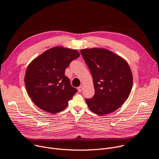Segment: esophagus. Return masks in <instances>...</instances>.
<instances>
[{"mask_svg": "<svg viewBox=\"0 0 159 159\" xmlns=\"http://www.w3.org/2000/svg\"><path fill=\"white\" fill-rule=\"evenodd\" d=\"M78 91L79 92V93H81L82 91V90H83V87L81 85V86H79V87H78Z\"/></svg>", "mask_w": 159, "mask_h": 159, "instance_id": "1", "label": "esophagus"}]
</instances>
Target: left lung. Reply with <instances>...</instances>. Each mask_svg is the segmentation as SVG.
I'll return each mask as SVG.
<instances>
[{"label":"left lung","instance_id":"obj_1","mask_svg":"<svg viewBox=\"0 0 159 159\" xmlns=\"http://www.w3.org/2000/svg\"><path fill=\"white\" fill-rule=\"evenodd\" d=\"M80 53L91 72L94 96L86 99L93 112L99 115L109 114L120 107L129 97L133 75L127 61L104 48H87Z\"/></svg>","mask_w":159,"mask_h":159}]
</instances>
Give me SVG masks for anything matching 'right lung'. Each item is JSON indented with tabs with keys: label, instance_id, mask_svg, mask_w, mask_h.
<instances>
[{
	"label": "right lung",
	"instance_id": "add662e5",
	"mask_svg": "<svg viewBox=\"0 0 159 159\" xmlns=\"http://www.w3.org/2000/svg\"><path fill=\"white\" fill-rule=\"evenodd\" d=\"M80 57L76 50L55 47L28 65L25 77L27 93L41 109L52 114L64 110L77 90L65 75L66 68Z\"/></svg>",
	"mask_w": 159,
	"mask_h": 159
}]
</instances>
